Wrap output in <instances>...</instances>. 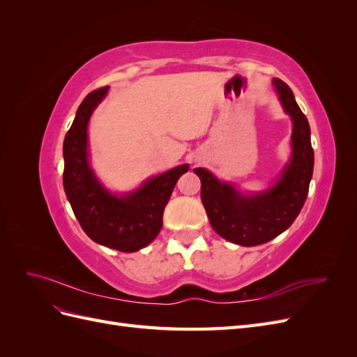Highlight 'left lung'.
<instances>
[{
    "instance_id": "8db88e82",
    "label": "left lung",
    "mask_w": 357,
    "mask_h": 357,
    "mask_svg": "<svg viewBox=\"0 0 357 357\" xmlns=\"http://www.w3.org/2000/svg\"><path fill=\"white\" fill-rule=\"evenodd\" d=\"M273 84L286 113L294 121V153L274 188L255 197H244L231 185L213 177L207 169H193L201 178V201L213 229L225 240L245 247L271 241L294 223L304 207L314 168L307 117L283 80L274 79Z\"/></svg>"
}]
</instances>
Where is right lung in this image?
I'll return each mask as SVG.
<instances>
[{"instance_id": "right-lung-1", "label": "right lung", "mask_w": 357, "mask_h": 357, "mask_svg": "<svg viewBox=\"0 0 357 357\" xmlns=\"http://www.w3.org/2000/svg\"><path fill=\"white\" fill-rule=\"evenodd\" d=\"M107 91L109 86H104L86 96L63 139V190L91 240L132 253L152 243L160 232L165 205L189 165L150 178L126 197L119 198L107 192L95 178L88 162V122Z\"/></svg>"}]
</instances>
